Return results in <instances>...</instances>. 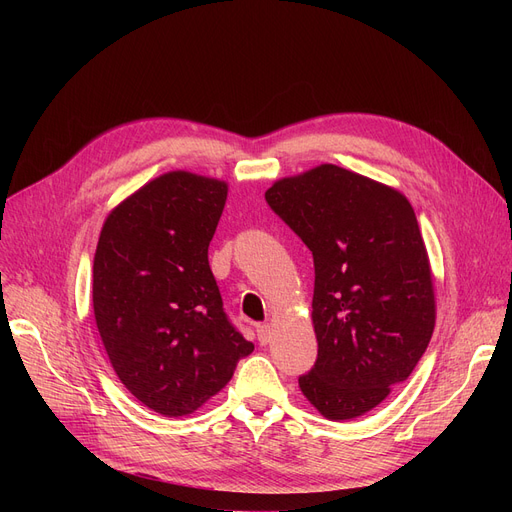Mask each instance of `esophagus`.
Segmentation results:
<instances>
[{
    "label": "esophagus",
    "mask_w": 512,
    "mask_h": 512,
    "mask_svg": "<svg viewBox=\"0 0 512 512\" xmlns=\"http://www.w3.org/2000/svg\"><path fill=\"white\" fill-rule=\"evenodd\" d=\"M255 330H257V340L261 344H267L272 340V326L270 324H257Z\"/></svg>",
    "instance_id": "34e87169"
}]
</instances>
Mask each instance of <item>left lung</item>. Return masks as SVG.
Returning <instances> with one entry per match:
<instances>
[{
    "instance_id": "obj_1",
    "label": "left lung",
    "mask_w": 512,
    "mask_h": 512,
    "mask_svg": "<svg viewBox=\"0 0 512 512\" xmlns=\"http://www.w3.org/2000/svg\"><path fill=\"white\" fill-rule=\"evenodd\" d=\"M265 199L313 253L317 361L301 392L330 421L375 409L432 340V265L409 199L321 164L276 180Z\"/></svg>"
}]
</instances>
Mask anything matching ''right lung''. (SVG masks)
Segmentation results:
<instances>
[{
	"mask_svg": "<svg viewBox=\"0 0 512 512\" xmlns=\"http://www.w3.org/2000/svg\"><path fill=\"white\" fill-rule=\"evenodd\" d=\"M228 182L166 172L120 201L93 259V313L126 390L164 417L193 415L253 353L222 309L207 249Z\"/></svg>",
	"mask_w": 512,
	"mask_h": 512,
	"instance_id": "right-lung-1",
	"label": "right lung"
}]
</instances>
